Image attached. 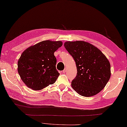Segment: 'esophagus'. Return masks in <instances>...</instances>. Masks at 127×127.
<instances>
[{"instance_id":"esophagus-1","label":"esophagus","mask_w":127,"mask_h":127,"mask_svg":"<svg viewBox=\"0 0 127 127\" xmlns=\"http://www.w3.org/2000/svg\"><path fill=\"white\" fill-rule=\"evenodd\" d=\"M66 68L64 69V70L63 71V73H65V72H66Z\"/></svg>"}]
</instances>
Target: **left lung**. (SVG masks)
I'll return each instance as SVG.
<instances>
[{
    "label": "left lung",
    "instance_id": "1",
    "mask_svg": "<svg viewBox=\"0 0 127 127\" xmlns=\"http://www.w3.org/2000/svg\"><path fill=\"white\" fill-rule=\"evenodd\" d=\"M64 45L76 63L77 75L71 82L74 91L90 97L103 90L111 76V66L106 56L86 41H66Z\"/></svg>",
    "mask_w": 127,
    "mask_h": 127
}]
</instances>
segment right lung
Masks as SVG:
<instances>
[{"label": "right lung", "mask_w": 127, "mask_h": 127, "mask_svg": "<svg viewBox=\"0 0 127 127\" xmlns=\"http://www.w3.org/2000/svg\"><path fill=\"white\" fill-rule=\"evenodd\" d=\"M62 45L61 41L45 40L23 51L18 61L17 70L28 88L39 91L56 82L59 74L54 53Z\"/></svg>", "instance_id": "1"}]
</instances>
